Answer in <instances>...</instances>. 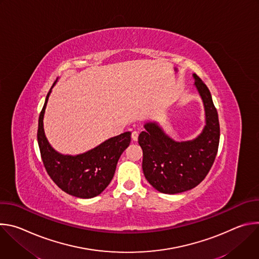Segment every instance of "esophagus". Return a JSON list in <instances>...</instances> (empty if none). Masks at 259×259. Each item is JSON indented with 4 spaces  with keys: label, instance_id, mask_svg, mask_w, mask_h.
Returning a JSON list of instances; mask_svg holds the SVG:
<instances>
[{
    "label": "esophagus",
    "instance_id": "esophagus-1",
    "mask_svg": "<svg viewBox=\"0 0 259 259\" xmlns=\"http://www.w3.org/2000/svg\"><path fill=\"white\" fill-rule=\"evenodd\" d=\"M131 137H132V139H133L134 141H136V140L138 139V132H137V131H133L132 134H131Z\"/></svg>",
    "mask_w": 259,
    "mask_h": 259
}]
</instances>
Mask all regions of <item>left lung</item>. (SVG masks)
Returning <instances> with one entry per match:
<instances>
[{
  "label": "left lung",
  "instance_id": "left-lung-1",
  "mask_svg": "<svg viewBox=\"0 0 259 259\" xmlns=\"http://www.w3.org/2000/svg\"><path fill=\"white\" fill-rule=\"evenodd\" d=\"M195 85L203 99L206 126L194 140L176 142L156 123H146L138 136L143 159V174L163 194L192 190L210 171L218 151L220 128L217 110L205 83L194 73Z\"/></svg>",
  "mask_w": 259,
  "mask_h": 259
}]
</instances>
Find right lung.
I'll return each mask as SVG.
<instances>
[{
	"mask_svg": "<svg viewBox=\"0 0 259 259\" xmlns=\"http://www.w3.org/2000/svg\"><path fill=\"white\" fill-rule=\"evenodd\" d=\"M51 89L41 110L36 135L45 169L56 186L68 195L82 199L96 197L112 181L118 161L130 143L131 132L109 138L95 149L78 156L58 154L49 144L43 127L45 108Z\"/></svg>",
	"mask_w": 259,
	"mask_h": 259,
	"instance_id": "add662e5",
	"label": "right lung"
}]
</instances>
